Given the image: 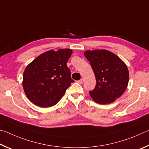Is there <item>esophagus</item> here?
I'll return each mask as SVG.
<instances>
[{"label": "esophagus", "mask_w": 149, "mask_h": 149, "mask_svg": "<svg viewBox=\"0 0 149 149\" xmlns=\"http://www.w3.org/2000/svg\"><path fill=\"white\" fill-rule=\"evenodd\" d=\"M78 82L79 83V84H82L83 82H84V80H83L82 79H80V80H79V81H78Z\"/></svg>", "instance_id": "esophagus-1"}]
</instances>
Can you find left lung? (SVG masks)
<instances>
[{
	"mask_svg": "<svg viewBox=\"0 0 149 149\" xmlns=\"http://www.w3.org/2000/svg\"><path fill=\"white\" fill-rule=\"evenodd\" d=\"M84 56L94 72L96 85L89 92L93 100L99 104H109L123 94L129 81V71L125 63L106 49L88 50Z\"/></svg>",
	"mask_w": 149,
	"mask_h": 149,
	"instance_id": "1",
	"label": "left lung"
}]
</instances>
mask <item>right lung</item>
Returning a JSON list of instances; mask_svg holds the SVG:
<instances>
[{"mask_svg":"<svg viewBox=\"0 0 149 149\" xmlns=\"http://www.w3.org/2000/svg\"><path fill=\"white\" fill-rule=\"evenodd\" d=\"M70 49H53L40 54L25 68L23 87L31 102L41 107H49L59 102L70 84V70L67 63Z\"/></svg>","mask_w":149,"mask_h":149,"instance_id":"add662e5","label":"right lung"}]
</instances>
